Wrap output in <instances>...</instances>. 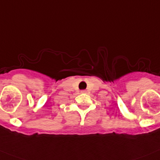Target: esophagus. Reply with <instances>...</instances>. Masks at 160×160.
<instances>
[{"label":"esophagus","instance_id":"34e87169","mask_svg":"<svg viewBox=\"0 0 160 160\" xmlns=\"http://www.w3.org/2000/svg\"><path fill=\"white\" fill-rule=\"evenodd\" d=\"M82 92V93H84V92H85V90H81V91H80Z\"/></svg>","mask_w":160,"mask_h":160}]
</instances>
